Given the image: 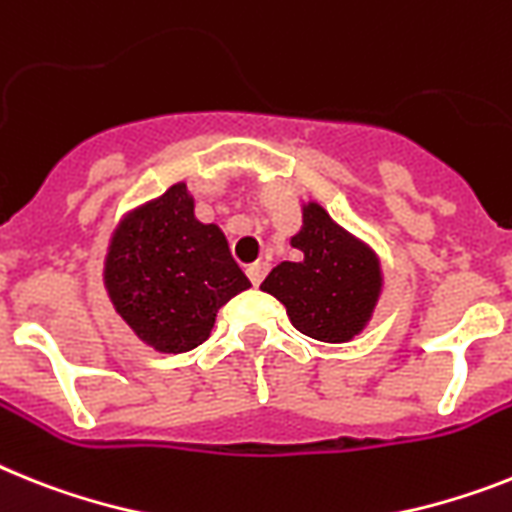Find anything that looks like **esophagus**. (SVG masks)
<instances>
[{
  "mask_svg": "<svg viewBox=\"0 0 512 512\" xmlns=\"http://www.w3.org/2000/svg\"><path fill=\"white\" fill-rule=\"evenodd\" d=\"M265 270H268V265H265L263 260H257V263L247 265V276H249V281H252V286H260V283H263Z\"/></svg>",
  "mask_w": 512,
  "mask_h": 512,
  "instance_id": "esophagus-1",
  "label": "esophagus"
}]
</instances>
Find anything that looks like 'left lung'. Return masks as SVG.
I'll list each match as a JSON object with an SVG mask.
<instances>
[{
	"mask_svg": "<svg viewBox=\"0 0 512 512\" xmlns=\"http://www.w3.org/2000/svg\"><path fill=\"white\" fill-rule=\"evenodd\" d=\"M291 247L302 260L276 265L260 289L276 296L304 336L343 343L362 333L382 286L375 252L317 203L304 205L302 231L291 236Z\"/></svg>",
	"mask_w": 512,
	"mask_h": 512,
	"instance_id": "1",
	"label": "left lung"
}]
</instances>
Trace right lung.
<instances>
[{
    "label": "right lung",
    "instance_id": "obj_1",
    "mask_svg": "<svg viewBox=\"0 0 512 512\" xmlns=\"http://www.w3.org/2000/svg\"><path fill=\"white\" fill-rule=\"evenodd\" d=\"M103 278L122 320L163 354L200 346L218 309L249 289L221 229L195 218L184 182L119 223Z\"/></svg>",
    "mask_w": 512,
    "mask_h": 512
}]
</instances>
